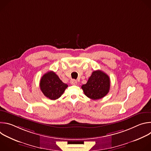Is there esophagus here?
<instances>
[{
	"label": "esophagus",
	"mask_w": 151,
	"mask_h": 151,
	"mask_svg": "<svg viewBox=\"0 0 151 151\" xmlns=\"http://www.w3.org/2000/svg\"><path fill=\"white\" fill-rule=\"evenodd\" d=\"M70 83H71V84H72V85H76V84L78 83L77 81H76V80H75V79L71 80V81H70Z\"/></svg>",
	"instance_id": "esophagus-1"
}]
</instances>
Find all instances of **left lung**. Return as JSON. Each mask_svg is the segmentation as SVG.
<instances>
[{
    "label": "left lung",
    "instance_id": "1",
    "mask_svg": "<svg viewBox=\"0 0 151 151\" xmlns=\"http://www.w3.org/2000/svg\"><path fill=\"white\" fill-rule=\"evenodd\" d=\"M86 96L92 100L104 97L109 91L110 78L103 72L97 70L93 72L87 83L82 85Z\"/></svg>",
    "mask_w": 151,
    "mask_h": 151
}]
</instances>
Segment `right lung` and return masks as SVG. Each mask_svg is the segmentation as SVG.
<instances>
[{"label":"right lung","mask_w":151,"mask_h":151,"mask_svg":"<svg viewBox=\"0 0 151 151\" xmlns=\"http://www.w3.org/2000/svg\"><path fill=\"white\" fill-rule=\"evenodd\" d=\"M68 85L63 82L53 71L48 72L41 78L40 88L45 96L55 100L60 98Z\"/></svg>","instance_id":"obj_1"}]
</instances>
